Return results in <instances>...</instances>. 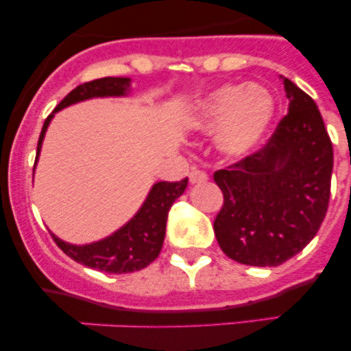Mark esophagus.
Segmentation results:
<instances>
[{"label": "esophagus", "mask_w": 351, "mask_h": 351, "mask_svg": "<svg viewBox=\"0 0 351 351\" xmlns=\"http://www.w3.org/2000/svg\"><path fill=\"white\" fill-rule=\"evenodd\" d=\"M208 180V175L203 170H198V168H193L189 171V183H203V181Z\"/></svg>", "instance_id": "esophagus-1"}]
</instances>
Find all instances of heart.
<instances>
[{
  "mask_svg": "<svg viewBox=\"0 0 351 351\" xmlns=\"http://www.w3.org/2000/svg\"><path fill=\"white\" fill-rule=\"evenodd\" d=\"M274 115V99L264 87L224 86L199 104V130L217 132V147L231 156L245 155L259 143Z\"/></svg>",
  "mask_w": 351,
  "mask_h": 351,
  "instance_id": "b5f03b06",
  "label": "heart"
}]
</instances>
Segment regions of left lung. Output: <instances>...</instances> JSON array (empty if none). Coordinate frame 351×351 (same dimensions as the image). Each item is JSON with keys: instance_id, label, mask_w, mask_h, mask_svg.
Returning <instances> with one entry per match:
<instances>
[{"instance_id": "left-lung-1", "label": "left lung", "mask_w": 351, "mask_h": 351, "mask_svg": "<svg viewBox=\"0 0 351 351\" xmlns=\"http://www.w3.org/2000/svg\"><path fill=\"white\" fill-rule=\"evenodd\" d=\"M289 112L259 150L213 175L223 191L217 244L245 265L272 267L307 245L328 209L332 140L310 95L284 79Z\"/></svg>"}]
</instances>
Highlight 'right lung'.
I'll return each mask as SVG.
<instances>
[{
	"label": "right lung",
	"mask_w": 351,
	"mask_h": 351,
	"mask_svg": "<svg viewBox=\"0 0 351 351\" xmlns=\"http://www.w3.org/2000/svg\"><path fill=\"white\" fill-rule=\"evenodd\" d=\"M130 79L125 77H102L80 84L71 90L54 108V112L90 97H107V95H123L128 88ZM54 112L47 117L43 125L38 140V155L41 150L44 134ZM36 155V162H38ZM188 184V178L180 181H160L152 188L150 195L143 203L142 209L132 221L99 243L87 245H72L60 241L54 234L52 239L66 256L75 263L97 269L108 274H127L147 267L158 257L162 251L167 217L171 204L183 195Z\"/></svg>",
	"instance_id": "1"
}]
</instances>
